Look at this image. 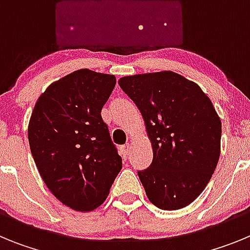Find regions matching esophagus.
I'll use <instances>...</instances> for the list:
<instances>
[{
    "label": "esophagus",
    "mask_w": 250,
    "mask_h": 250,
    "mask_svg": "<svg viewBox=\"0 0 250 250\" xmlns=\"http://www.w3.org/2000/svg\"><path fill=\"white\" fill-rule=\"evenodd\" d=\"M121 152H123L124 158H126V156L129 155V152H130V145L125 144L124 146H121Z\"/></svg>",
    "instance_id": "1"
}]
</instances>
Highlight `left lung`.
<instances>
[{"instance_id": "left-lung-1", "label": "left lung", "mask_w": 250, "mask_h": 250, "mask_svg": "<svg viewBox=\"0 0 250 250\" xmlns=\"http://www.w3.org/2000/svg\"><path fill=\"white\" fill-rule=\"evenodd\" d=\"M119 85L140 110L152 161L138 171L150 202L176 210L202 194L220 156L222 123L199 86L173 71L121 77Z\"/></svg>"}]
</instances>
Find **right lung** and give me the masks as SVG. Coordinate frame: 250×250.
I'll use <instances>...</instances> for the list:
<instances>
[{
	"label": "right lung",
	"instance_id": "1",
	"mask_svg": "<svg viewBox=\"0 0 250 250\" xmlns=\"http://www.w3.org/2000/svg\"><path fill=\"white\" fill-rule=\"evenodd\" d=\"M116 83L114 75L81 68L51 83L28 123V143L48 190L66 207H100L123 167L101 110Z\"/></svg>",
	"mask_w": 250,
	"mask_h": 250
}]
</instances>
